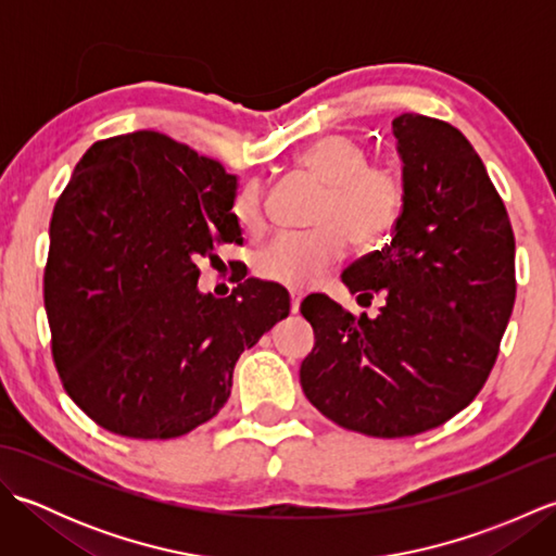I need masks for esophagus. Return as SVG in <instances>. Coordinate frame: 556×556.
<instances>
[{
    "instance_id": "obj_1",
    "label": "esophagus",
    "mask_w": 556,
    "mask_h": 556,
    "mask_svg": "<svg viewBox=\"0 0 556 556\" xmlns=\"http://www.w3.org/2000/svg\"><path fill=\"white\" fill-rule=\"evenodd\" d=\"M289 296H291V313H299L303 293H301V291H296V289H291V291H289Z\"/></svg>"
}]
</instances>
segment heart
I'll return each instance as SVG.
<instances>
[{
  "label": "heart",
  "mask_w": 556,
  "mask_h": 556,
  "mask_svg": "<svg viewBox=\"0 0 556 556\" xmlns=\"http://www.w3.org/2000/svg\"><path fill=\"white\" fill-rule=\"evenodd\" d=\"M296 169L323 186L315 224L305 233H279L253 255L255 277L281 287L305 289L332 269L344 255L346 239L368 248L392 227L401 205V184L394 169L368 164V152L356 138L327 134L293 155ZM231 215L245 233L263 227V195L255 184L243 186L231 203Z\"/></svg>",
  "instance_id": "1"
}]
</instances>
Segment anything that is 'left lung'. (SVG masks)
Masks as SVG:
<instances>
[{"label":"left lung","instance_id":"left-lung-1","mask_svg":"<svg viewBox=\"0 0 556 556\" xmlns=\"http://www.w3.org/2000/svg\"><path fill=\"white\" fill-rule=\"evenodd\" d=\"M401 215L382 251L341 281L382 296L375 317L325 293L301 303L315 346L301 363L311 404L353 432L410 437L440 428L485 384L516 299L514 231L473 146L422 114L392 122Z\"/></svg>","mask_w":556,"mask_h":556}]
</instances>
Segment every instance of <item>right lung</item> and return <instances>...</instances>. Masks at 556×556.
<instances>
[{
	"instance_id": "1",
	"label": "right lung",
	"mask_w": 556,
	"mask_h": 556,
	"mask_svg": "<svg viewBox=\"0 0 556 556\" xmlns=\"http://www.w3.org/2000/svg\"><path fill=\"white\" fill-rule=\"evenodd\" d=\"M233 174L157 131L98 140L50 222L45 311L66 394L100 428L172 440L215 418L233 365L289 315V291L245 279L198 291L200 260L241 243Z\"/></svg>"
}]
</instances>
